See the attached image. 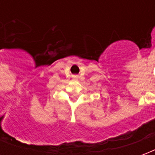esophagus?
Listing matches in <instances>:
<instances>
[{
  "label": "esophagus",
  "mask_w": 155,
  "mask_h": 155,
  "mask_svg": "<svg viewBox=\"0 0 155 155\" xmlns=\"http://www.w3.org/2000/svg\"><path fill=\"white\" fill-rule=\"evenodd\" d=\"M74 78H75V79H76V78H77V76H76V75H75V76H74Z\"/></svg>",
  "instance_id": "34e87169"
}]
</instances>
